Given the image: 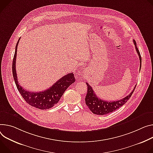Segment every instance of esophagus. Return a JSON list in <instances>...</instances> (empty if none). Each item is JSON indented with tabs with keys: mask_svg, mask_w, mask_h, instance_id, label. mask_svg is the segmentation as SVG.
Here are the masks:
<instances>
[{
	"mask_svg": "<svg viewBox=\"0 0 153 153\" xmlns=\"http://www.w3.org/2000/svg\"><path fill=\"white\" fill-rule=\"evenodd\" d=\"M78 75H79V74H78Z\"/></svg>",
	"mask_w": 153,
	"mask_h": 153,
	"instance_id": "esophagus-1",
	"label": "esophagus"
}]
</instances>
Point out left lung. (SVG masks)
I'll return each mask as SVG.
<instances>
[{
    "label": "left lung",
    "instance_id": "obj_1",
    "mask_svg": "<svg viewBox=\"0 0 153 153\" xmlns=\"http://www.w3.org/2000/svg\"><path fill=\"white\" fill-rule=\"evenodd\" d=\"M133 41L135 47L136 51L138 55V56H139L140 63V68L142 66V57H141L140 52L137 47L135 41L133 39ZM87 85L88 87V90H87L88 91L85 99V103L87 105L89 109L94 114L100 115H106L107 114L112 112L114 111L119 108L122 105H123L128 101V100H129L137 85H136L135 86L134 90L131 91V93L129 95L125 97V98L116 101H104L102 100H101L100 99V98H98L97 96L95 94L91 87L88 84V83H87Z\"/></svg>",
    "mask_w": 153,
    "mask_h": 153
}]
</instances>
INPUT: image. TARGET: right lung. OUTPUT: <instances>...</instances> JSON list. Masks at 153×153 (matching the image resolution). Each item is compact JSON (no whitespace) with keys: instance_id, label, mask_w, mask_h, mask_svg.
I'll return each instance as SVG.
<instances>
[{"instance_id":"1","label":"right lung","mask_w":153,"mask_h":153,"mask_svg":"<svg viewBox=\"0 0 153 153\" xmlns=\"http://www.w3.org/2000/svg\"><path fill=\"white\" fill-rule=\"evenodd\" d=\"M20 38L18 39L16 45L15 52L14 55L12 65V71L14 80H15L16 87L23 97L24 100L31 106L41 109L45 110L52 107L56 104L61 97L63 94L65 90L75 82V77L73 73H69L64 76L48 90L43 91L33 92L27 91L24 89L18 81L17 74L16 71V60L17 54V48Z\"/></svg>"}]
</instances>
